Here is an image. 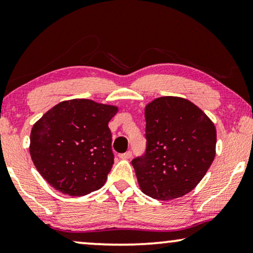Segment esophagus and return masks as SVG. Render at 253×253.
<instances>
[{
	"mask_svg": "<svg viewBox=\"0 0 253 253\" xmlns=\"http://www.w3.org/2000/svg\"><path fill=\"white\" fill-rule=\"evenodd\" d=\"M119 157H120L121 159H124V160H126V159H130L131 157H132V152H131V151H127V152H126V153L120 154Z\"/></svg>",
	"mask_w": 253,
	"mask_h": 253,
	"instance_id": "34e87169",
	"label": "esophagus"
}]
</instances>
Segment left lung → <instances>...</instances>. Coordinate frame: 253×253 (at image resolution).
<instances>
[{
  "mask_svg": "<svg viewBox=\"0 0 253 253\" xmlns=\"http://www.w3.org/2000/svg\"><path fill=\"white\" fill-rule=\"evenodd\" d=\"M145 121L146 147L131 161L141 191L159 200L186 195L215 157V126L198 107L176 96L152 101Z\"/></svg>",
  "mask_w": 253,
  "mask_h": 253,
  "instance_id": "left-lung-1",
  "label": "left lung"
}]
</instances>
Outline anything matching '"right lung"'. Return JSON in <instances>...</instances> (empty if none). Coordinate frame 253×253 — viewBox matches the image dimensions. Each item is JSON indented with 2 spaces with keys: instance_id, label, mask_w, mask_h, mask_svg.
<instances>
[{
  "instance_id": "right-lung-1",
  "label": "right lung",
  "mask_w": 253,
  "mask_h": 253,
  "mask_svg": "<svg viewBox=\"0 0 253 253\" xmlns=\"http://www.w3.org/2000/svg\"><path fill=\"white\" fill-rule=\"evenodd\" d=\"M114 106L75 99L53 107L31 131L30 154L55 190L85 196L105 184L114 164L109 121Z\"/></svg>"
}]
</instances>
